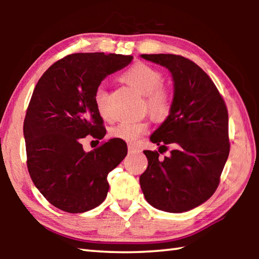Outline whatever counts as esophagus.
Listing matches in <instances>:
<instances>
[{"label": "esophagus", "instance_id": "esophagus-1", "mask_svg": "<svg viewBox=\"0 0 259 259\" xmlns=\"http://www.w3.org/2000/svg\"><path fill=\"white\" fill-rule=\"evenodd\" d=\"M128 150H129L130 153L136 152V151H138V146L136 145V144H129V145H128Z\"/></svg>", "mask_w": 259, "mask_h": 259}]
</instances>
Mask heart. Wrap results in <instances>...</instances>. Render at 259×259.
I'll list each match as a JSON object with an SVG mask.
<instances>
[{
	"instance_id": "b5f03b06",
	"label": "heart",
	"mask_w": 259,
	"mask_h": 259,
	"mask_svg": "<svg viewBox=\"0 0 259 259\" xmlns=\"http://www.w3.org/2000/svg\"><path fill=\"white\" fill-rule=\"evenodd\" d=\"M122 80L130 87L145 95L148 111L157 120H164L171 112L172 94L168 88L161 85L162 74L157 69L144 63L135 64L122 75ZM107 93L104 87H99L95 94V104L99 114L107 116ZM148 125L144 121H122L113 126L111 135L125 142H136L146 133Z\"/></svg>"
}]
</instances>
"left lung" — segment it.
I'll return each mask as SVG.
<instances>
[{
	"label": "left lung",
	"instance_id": "obj_1",
	"mask_svg": "<svg viewBox=\"0 0 259 259\" xmlns=\"http://www.w3.org/2000/svg\"><path fill=\"white\" fill-rule=\"evenodd\" d=\"M171 73L172 108L151 136L159 152L144 151L148 165L139 178L152 207L185 212L205 202L217 190L230 153L229 114L224 99L207 73L182 56L142 55Z\"/></svg>",
	"mask_w": 259,
	"mask_h": 259
}]
</instances>
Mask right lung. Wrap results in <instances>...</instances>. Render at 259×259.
Listing matches in <instances>:
<instances>
[{
    "instance_id": "obj_1",
    "label": "right lung",
    "mask_w": 259,
    "mask_h": 259,
    "mask_svg": "<svg viewBox=\"0 0 259 259\" xmlns=\"http://www.w3.org/2000/svg\"><path fill=\"white\" fill-rule=\"evenodd\" d=\"M133 58L104 52L69 55L51 65L35 87L24 121L28 172L41 194L63 211L98 207L109 188L107 175L128 153L119 138L90 152L83 150L81 139L106 135L96 90Z\"/></svg>"
}]
</instances>
